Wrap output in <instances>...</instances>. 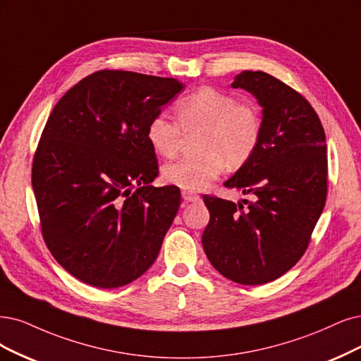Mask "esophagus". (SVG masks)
I'll return each mask as SVG.
<instances>
[{"label":"esophagus","mask_w":361,"mask_h":361,"mask_svg":"<svg viewBox=\"0 0 361 361\" xmlns=\"http://www.w3.org/2000/svg\"><path fill=\"white\" fill-rule=\"evenodd\" d=\"M181 196H183L184 201H188V202H197V201H201V196L193 193V192H190V190H183V192H181Z\"/></svg>","instance_id":"esophagus-1"}]
</instances>
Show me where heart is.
Here are the masks:
<instances>
[{
    "mask_svg": "<svg viewBox=\"0 0 361 361\" xmlns=\"http://www.w3.org/2000/svg\"><path fill=\"white\" fill-rule=\"evenodd\" d=\"M177 122L165 114L153 116L145 128L152 149L164 157L176 156L183 132L201 130L196 140L199 154L181 157L162 166V178L184 190H201L229 168L245 165L257 150L262 120L255 105L238 102L229 93L201 87L176 104Z\"/></svg>",
    "mask_w": 361,
    "mask_h": 361,
    "instance_id": "1",
    "label": "heart"
}]
</instances>
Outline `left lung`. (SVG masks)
<instances>
[{"instance_id":"8db88e82","label":"left lung","mask_w":361,"mask_h":361,"mask_svg":"<svg viewBox=\"0 0 361 361\" xmlns=\"http://www.w3.org/2000/svg\"><path fill=\"white\" fill-rule=\"evenodd\" d=\"M231 86L262 106L257 150L224 183L252 201L204 195L202 245L223 276L260 286L290 271L310 244L327 195L326 133L311 104L269 74L243 71Z\"/></svg>"}]
</instances>
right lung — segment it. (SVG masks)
Wrapping results in <instances>:
<instances>
[{
    "instance_id": "right-lung-1",
    "label": "right lung",
    "mask_w": 361,
    "mask_h": 361,
    "mask_svg": "<svg viewBox=\"0 0 361 361\" xmlns=\"http://www.w3.org/2000/svg\"><path fill=\"white\" fill-rule=\"evenodd\" d=\"M183 89L177 78L102 70L49 116L32 189L47 248L80 281L117 288L154 263L181 195L150 185L159 166L145 128Z\"/></svg>"
}]
</instances>
